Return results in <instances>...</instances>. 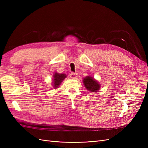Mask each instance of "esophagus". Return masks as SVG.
I'll return each mask as SVG.
<instances>
[{
    "label": "esophagus",
    "mask_w": 148,
    "mask_h": 148,
    "mask_svg": "<svg viewBox=\"0 0 148 148\" xmlns=\"http://www.w3.org/2000/svg\"><path fill=\"white\" fill-rule=\"evenodd\" d=\"M78 77V74L75 73H71L70 75V77L71 79H76Z\"/></svg>",
    "instance_id": "esophagus-1"
}]
</instances>
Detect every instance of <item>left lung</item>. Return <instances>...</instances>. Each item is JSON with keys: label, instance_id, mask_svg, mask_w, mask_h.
<instances>
[{"label": "left lung", "instance_id": "left-lung-1", "mask_svg": "<svg viewBox=\"0 0 148 148\" xmlns=\"http://www.w3.org/2000/svg\"><path fill=\"white\" fill-rule=\"evenodd\" d=\"M83 83L87 90L91 92H96L99 91L101 88L100 83L91 76H87L84 78Z\"/></svg>", "mask_w": 148, "mask_h": 148}]
</instances>
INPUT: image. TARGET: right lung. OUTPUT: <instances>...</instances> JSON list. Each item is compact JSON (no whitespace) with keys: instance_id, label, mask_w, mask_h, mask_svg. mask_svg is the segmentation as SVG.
<instances>
[{"instance_id":"obj_1","label":"right lung","mask_w":148,"mask_h":148,"mask_svg":"<svg viewBox=\"0 0 148 148\" xmlns=\"http://www.w3.org/2000/svg\"><path fill=\"white\" fill-rule=\"evenodd\" d=\"M66 78V75L65 73H59L54 72L52 78V86L54 89L59 88L62 82L64 81V79Z\"/></svg>"}]
</instances>
